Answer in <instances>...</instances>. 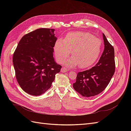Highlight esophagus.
I'll use <instances>...</instances> for the list:
<instances>
[{
	"label": "esophagus",
	"mask_w": 131,
	"mask_h": 131,
	"mask_svg": "<svg viewBox=\"0 0 131 131\" xmlns=\"http://www.w3.org/2000/svg\"><path fill=\"white\" fill-rule=\"evenodd\" d=\"M61 72L63 73L67 72H68V69H67L66 68H65V67H63V68L61 69Z\"/></svg>",
	"instance_id": "1"
}]
</instances>
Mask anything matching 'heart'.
<instances>
[{
    "label": "heart",
    "mask_w": 131,
    "mask_h": 131,
    "mask_svg": "<svg viewBox=\"0 0 131 131\" xmlns=\"http://www.w3.org/2000/svg\"><path fill=\"white\" fill-rule=\"evenodd\" d=\"M102 41L92 34L84 31H73L67 34L64 40L58 39L55 42L54 52L58 62L61 63L70 54L73 57L64 64L73 67L79 64L81 69L88 68L96 61L101 53Z\"/></svg>",
    "instance_id": "1"
}]
</instances>
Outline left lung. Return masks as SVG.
I'll list each match as a JSON object with an SVG mask.
<instances>
[{"mask_svg":"<svg viewBox=\"0 0 131 131\" xmlns=\"http://www.w3.org/2000/svg\"><path fill=\"white\" fill-rule=\"evenodd\" d=\"M104 49L97 64L90 69L79 72L74 90L83 97L96 96L104 91L108 85L115 70L113 46L103 33Z\"/></svg>","mask_w":131,"mask_h":131,"instance_id":"obj_1","label":"left lung"}]
</instances>
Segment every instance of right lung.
<instances>
[{
  "label": "right lung",
  "instance_id": "obj_1",
  "mask_svg": "<svg viewBox=\"0 0 131 131\" xmlns=\"http://www.w3.org/2000/svg\"><path fill=\"white\" fill-rule=\"evenodd\" d=\"M54 29L39 28L26 34L13 54L16 78L21 89L32 96L49 90L55 75L61 71L53 57L57 40Z\"/></svg>",
  "mask_w": 131,
  "mask_h": 131
}]
</instances>
